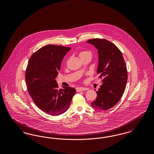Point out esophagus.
<instances>
[{"label": "esophagus", "instance_id": "34e87169", "mask_svg": "<svg viewBox=\"0 0 154 154\" xmlns=\"http://www.w3.org/2000/svg\"><path fill=\"white\" fill-rule=\"evenodd\" d=\"M85 90H88V88H83V87H77L76 88V91L77 92H80V91H84Z\"/></svg>", "mask_w": 154, "mask_h": 154}]
</instances>
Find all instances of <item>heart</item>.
I'll list each match as a JSON object with an SVG mask.
<instances>
[{"instance_id": "obj_1", "label": "heart", "mask_w": 154, "mask_h": 154, "mask_svg": "<svg viewBox=\"0 0 154 154\" xmlns=\"http://www.w3.org/2000/svg\"><path fill=\"white\" fill-rule=\"evenodd\" d=\"M86 54H91V52L88 51H81L79 54V55L80 57L81 56H82V55H86Z\"/></svg>"}]
</instances>
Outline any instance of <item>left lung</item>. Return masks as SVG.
Segmentation results:
<instances>
[{
    "mask_svg": "<svg viewBox=\"0 0 154 154\" xmlns=\"http://www.w3.org/2000/svg\"><path fill=\"white\" fill-rule=\"evenodd\" d=\"M87 43L97 50V73L103 79L102 85L96 91L97 96L91 106L97 110H109L119 102L124 92L128 80L124 59L117 47L106 39L94 38Z\"/></svg>",
    "mask_w": 154,
    "mask_h": 154,
    "instance_id": "1",
    "label": "left lung"
}]
</instances>
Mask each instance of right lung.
<instances>
[{
    "label": "right lung",
    "mask_w": 154,
    "mask_h": 154,
    "mask_svg": "<svg viewBox=\"0 0 154 154\" xmlns=\"http://www.w3.org/2000/svg\"><path fill=\"white\" fill-rule=\"evenodd\" d=\"M70 47L47 45L30 57L25 73L26 87L33 101L44 112L60 115L69 109L75 94V88L58 89L55 80L64 56Z\"/></svg>",
    "instance_id": "right-lung-1"
}]
</instances>
